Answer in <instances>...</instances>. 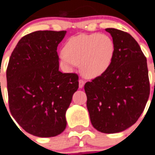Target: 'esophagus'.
Returning a JSON list of instances; mask_svg holds the SVG:
<instances>
[{
  "label": "esophagus",
  "instance_id": "1",
  "mask_svg": "<svg viewBox=\"0 0 155 155\" xmlns=\"http://www.w3.org/2000/svg\"><path fill=\"white\" fill-rule=\"evenodd\" d=\"M85 85V81L83 80V79H79V87L80 88V89H82V88Z\"/></svg>",
  "mask_w": 155,
  "mask_h": 155
}]
</instances>
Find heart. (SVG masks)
Here are the masks:
<instances>
[{
    "label": "heart",
    "instance_id": "b5f03b06",
    "mask_svg": "<svg viewBox=\"0 0 155 155\" xmlns=\"http://www.w3.org/2000/svg\"><path fill=\"white\" fill-rule=\"evenodd\" d=\"M114 52L115 45L110 36L100 33L81 34L65 41L59 58L67 69H74L81 64L85 76L96 78L108 70Z\"/></svg>",
    "mask_w": 155,
    "mask_h": 155
}]
</instances>
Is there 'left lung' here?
Returning <instances> with one entry per match:
<instances>
[{"label": "left lung", "mask_w": 155, "mask_h": 155, "mask_svg": "<svg viewBox=\"0 0 155 155\" xmlns=\"http://www.w3.org/2000/svg\"><path fill=\"white\" fill-rule=\"evenodd\" d=\"M112 36L115 52L108 70L85 84L88 111L98 131L114 134L134 124L150 94L147 59L136 40L116 28Z\"/></svg>", "instance_id": "8db88e82"}]
</instances>
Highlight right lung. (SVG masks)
Segmentation results:
<instances>
[{"instance_id": "add662e5", "label": "right lung", "mask_w": 155, "mask_h": 155, "mask_svg": "<svg viewBox=\"0 0 155 155\" xmlns=\"http://www.w3.org/2000/svg\"><path fill=\"white\" fill-rule=\"evenodd\" d=\"M65 34L66 31L30 33L21 38L10 57V111L22 129L34 136L51 137L63 132L65 113L79 88L77 75L58 69L57 47Z\"/></svg>"}]
</instances>
